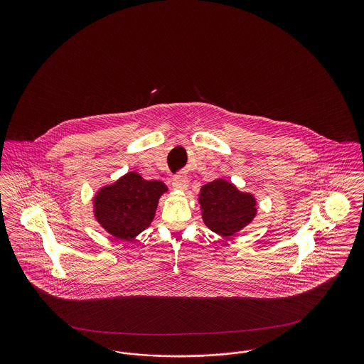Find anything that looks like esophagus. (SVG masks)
Instances as JSON below:
<instances>
[{
  "label": "esophagus",
  "mask_w": 364,
  "mask_h": 364,
  "mask_svg": "<svg viewBox=\"0 0 364 364\" xmlns=\"http://www.w3.org/2000/svg\"><path fill=\"white\" fill-rule=\"evenodd\" d=\"M172 186H173L174 190L186 191L190 186V180L187 176H177V177H174Z\"/></svg>",
  "instance_id": "34e87169"
}]
</instances>
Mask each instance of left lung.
Wrapping results in <instances>:
<instances>
[{
	"label": "left lung",
	"mask_w": 364,
	"mask_h": 364,
	"mask_svg": "<svg viewBox=\"0 0 364 364\" xmlns=\"http://www.w3.org/2000/svg\"><path fill=\"white\" fill-rule=\"evenodd\" d=\"M202 218L210 230L220 236H233L255 218L257 199L242 192L225 178H217L203 186L199 192Z\"/></svg>",
	"instance_id": "8db88e82"
}]
</instances>
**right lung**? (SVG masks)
Instances as JSON below:
<instances>
[{"label": "right lung", "mask_w": 364, "mask_h": 364, "mask_svg": "<svg viewBox=\"0 0 364 364\" xmlns=\"http://www.w3.org/2000/svg\"><path fill=\"white\" fill-rule=\"evenodd\" d=\"M166 191L162 181H149L136 172H128L97 191L94 218L113 237L129 242L151 225L158 200Z\"/></svg>", "instance_id": "add662e5"}]
</instances>
